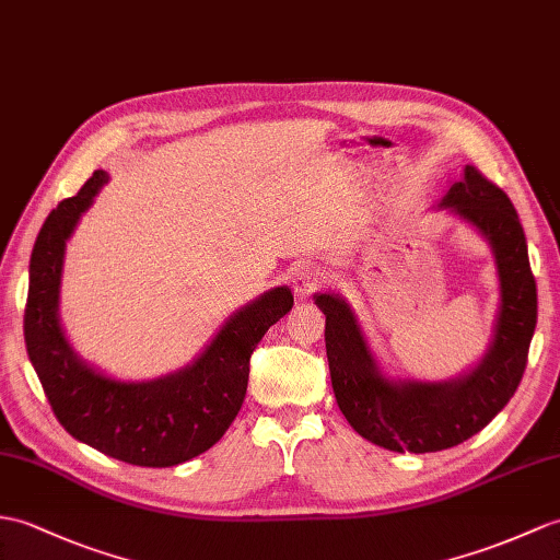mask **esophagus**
Returning <instances> with one entry per match:
<instances>
[{
	"instance_id": "34e87169",
	"label": "esophagus",
	"mask_w": 560,
	"mask_h": 560,
	"mask_svg": "<svg viewBox=\"0 0 560 560\" xmlns=\"http://www.w3.org/2000/svg\"><path fill=\"white\" fill-rule=\"evenodd\" d=\"M324 279H327V277H324V271L319 267H303V269L295 271L293 291H295L298 298H305L312 291H317L319 285L324 283Z\"/></svg>"
}]
</instances>
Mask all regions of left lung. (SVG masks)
Wrapping results in <instances>:
<instances>
[{"instance_id": "obj_1", "label": "left lung", "mask_w": 560, "mask_h": 560, "mask_svg": "<svg viewBox=\"0 0 560 560\" xmlns=\"http://www.w3.org/2000/svg\"><path fill=\"white\" fill-rule=\"evenodd\" d=\"M436 207L479 231L497 265L501 303L491 341L475 368L448 382L386 374L346 298L315 293V305L327 315L324 341L336 402L362 439L396 453L444 451L482 432L523 380L537 327V283L509 195L467 164Z\"/></svg>"}]
</instances>
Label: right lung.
<instances>
[{"instance_id": "obj_1", "label": "right lung", "mask_w": 560, "mask_h": 560, "mask_svg": "<svg viewBox=\"0 0 560 560\" xmlns=\"http://www.w3.org/2000/svg\"><path fill=\"white\" fill-rule=\"evenodd\" d=\"M109 180L95 172L81 192L59 202L37 233L28 269L25 348L57 420L67 432L116 460L172 467L200 456L236 420L248 388L250 355L271 324L293 307L289 285H277L221 324L186 368L158 380L126 382L88 365L59 319L67 241Z\"/></svg>"}]
</instances>
